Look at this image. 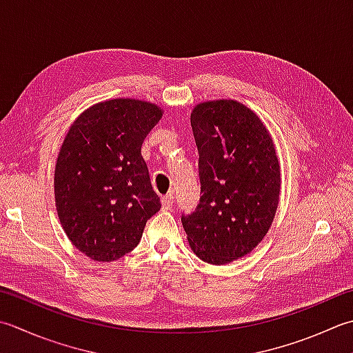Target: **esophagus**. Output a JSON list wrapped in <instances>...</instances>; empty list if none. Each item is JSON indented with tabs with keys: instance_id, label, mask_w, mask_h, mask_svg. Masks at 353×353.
Segmentation results:
<instances>
[{
	"instance_id": "1",
	"label": "esophagus",
	"mask_w": 353,
	"mask_h": 353,
	"mask_svg": "<svg viewBox=\"0 0 353 353\" xmlns=\"http://www.w3.org/2000/svg\"><path fill=\"white\" fill-rule=\"evenodd\" d=\"M162 208L163 210H171L172 206H174V197H172L171 194H167V196H163L162 197Z\"/></svg>"
}]
</instances>
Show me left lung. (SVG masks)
<instances>
[{
	"label": "left lung",
	"mask_w": 353,
	"mask_h": 353,
	"mask_svg": "<svg viewBox=\"0 0 353 353\" xmlns=\"http://www.w3.org/2000/svg\"><path fill=\"white\" fill-rule=\"evenodd\" d=\"M191 127L202 196L182 225L199 259L226 265L250 254L272 225L281 185L279 157L265 123L241 102L199 103Z\"/></svg>",
	"instance_id": "8db88e82"
}]
</instances>
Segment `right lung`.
I'll return each mask as SVG.
<instances>
[{
    "instance_id": "right-lung-1",
    "label": "right lung",
    "mask_w": 353,
    "mask_h": 353,
    "mask_svg": "<svg viewBox=\"0 0 353 353\" xmlns=\"http://www.w3.org/2000/svg\"><path fill=\"white\" fill-rule=\"evenodd\" d=\"M162 108L139 99H110L78 116L54 167V203L72 243L96 261H113L139 245L161 210L142 142Z\"/></svg>"
}]
</instances>
